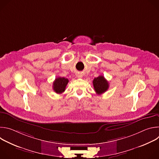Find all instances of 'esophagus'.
<instances>
[{
    "label": "esophagus",
    "mask_w": 159,
    "mask_h": 159,
    "mask_svg": "<svg viewBox=\"0 0 159 159\" xmlns=\"http://www.w3.org/2000/svg\"><path fill=\"white\" fill-rule=\"evenodd\" d=\"M82 77V75H78V77H79V78H81Z\"/></svg>",
    "instance_id": "obj_1"
}]
</instances>
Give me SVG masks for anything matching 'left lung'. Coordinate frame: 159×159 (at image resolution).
I'll return each mask as SVG.
<instances>
[{
  "mask_svg": "<svg viewBox=\"0 0 159 159\" xmlns=\"http://www.w3.org/2000/svg\"><path fill=\"white\" fill-rule=\"evenodd\" d=\"M93 82L95 91L98 94L105 93L109 88V83L102 75L95 78Z\"/></svg>",
  "mask_w": 159,
  "mask_h": 159,
  "instance_id": "left-lung-1",
  "label": "left lung"
}]
</instances>
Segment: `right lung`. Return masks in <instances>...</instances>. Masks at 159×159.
I'll list each match as a JSON object with an SVG mask.
<instances>
[{
  "instance_id": "right-lung-1",
  "label": "right lung",
  "mask_w": 159,
  "mask_h": 159,
  "mask_svg": "<svg viewBox=\"0 0 159 159\" xmlns=\"http://www.w3.org/2000/svg\"><path fill=\"white\" fill-rule=\"evenodd\" d=\"M69 80L65 77H57L53 83V89L54 91L57 94H61L65 90Z\"/></svg>"
}]
</instances>
